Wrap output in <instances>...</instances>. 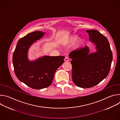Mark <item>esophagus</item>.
Instances as JSON below:
<instances>
[{
	"instance_id": "esophagus-1",
	"label": "esophagus",
	"mask_w": 120,
	"mask_h": 120,
	"mask_svg": "<svg viewBox=\"0 0 120 120\" xmlns=\"http://www.w3.org/2000/svg\"><path fill=\"white\" fill-rule=\"evenodd\" d=\"M64 61H65V62H68V61H69V59L68 58V57H66L64 58Z\"/></svg>"
}]
</instances>
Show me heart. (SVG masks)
<instances>
[{"instance_id":"1","label":"heart","mask_w":120,"mask_h":120,"mask_svg":"<svg viewBox=\"0 0 120 120\" xmlns=\"http://www.w3.org/2000/svg\"><path fill=\"white\" fill-rule=\"evenodd\" d=\"M75 42L73 45L74 50H78L81 48L84 43V39L82 38H78V36L76 35H70L64 37L62 40V44L64 46H69L74 42Z\"/></svg>"}]
</instances>
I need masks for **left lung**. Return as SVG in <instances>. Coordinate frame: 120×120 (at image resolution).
<instances>
[{"label":"left lung","instance_id":"obj_1","mask_svg":"<svg viewBox=\"0 0 120 120\" xmlns=\"http://www.w3.org/2000/svg\"><path fill=\"white\" fill-rule=\"evenodd\" d=\"M89 39L96 45V52L89 53L85 46L72 51V79L77 86L90 88L95 86L107 77L112 60V54L107 38L96 30H88Z\"/></svg>","mask_w":120,"mask_h":120}]
</instances>
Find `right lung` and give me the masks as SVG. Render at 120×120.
Here are the masks:
<instances>
[{
    "mask_svg": "<svg viewBox=\"0 0 120 120\" xmlns=\"http://www.w3.org/2000/svg\"><path fill=\"white\" fill-rule=\"evenodd\" d=\"M44 35V32L40 31L28 34L19 40L13 55L12 61L16 76L34 89L49 86L56 70L64 62L63 56H44L33 61L28 60L27 53L29 47Z\"/></svg>",
    "mask_w": 120,
    "mask_h": 120,
    "instance_id": "obj_1",
    "label": "right lung"
}]
</instances>
